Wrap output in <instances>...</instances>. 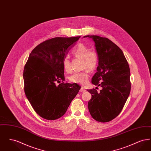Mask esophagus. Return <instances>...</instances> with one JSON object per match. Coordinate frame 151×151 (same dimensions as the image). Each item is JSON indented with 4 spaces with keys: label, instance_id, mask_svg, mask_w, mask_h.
Returning a JSON list of instances; mask_svg holds the SVG:
<instances>
[{
    "label": "esophagus",
    "instance_id": "1",
    "mask_svg": "<svg viewBox=\"0 0 151 151\" xmlns=\"http://www.w3.org/2000/svg\"><path fill=\"white\" fill-rule=\"evenodd\" d=\"M79 91H80V92H86V89H84L83 88H81Z\"/></svg>",
    "mask_w": 151,
    "mask_h": 151
}]
</instances>
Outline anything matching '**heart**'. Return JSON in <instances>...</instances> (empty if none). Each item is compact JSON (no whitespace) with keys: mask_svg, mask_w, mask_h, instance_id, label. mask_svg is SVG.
<instances>
[{"mask_svg":"<svg viewBox=\"0 0 151 151\" xmlns=\"http://www.w3.org/2000/svg\"><path fill=\"white\" fill-rule=\"evenodd\" d=\"M72 55L76 58H81L83 68H87L92 71L96 68L98 63V55L97 52L93 50H89L88 46L84 43H79L72 50ZM63 67L65 71H71V62L68 57L63 59ZM89 78V73L87 69L81 72H76L70 77V81L81 86H86Z\"/></svg>","mask_w":151,"mask_h":151,"instance_id":"b5f03b06","label":"heart"}]
</instances>
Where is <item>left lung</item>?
<instances>
[{"instance_id":"left-lung-1","label":"left lung","mask_w":151,"mask_h":151,"mask_svg":"<svg viewBox=\"0 0 151 151\" xmlns=\"http://www.w3.org/2000/svg\"><path fill=\"white\" fill-rule=\"evenodd\" d=\"M93 40L98 55L99 65L92 83L102 87L98 93L95 89L88 102L89 113L98 122L111 121L122 111L131 91L129 65L122 50L107 38L86 36Z\"/></svg>"}]
</instances>
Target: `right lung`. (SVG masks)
Instances as JSON below:
<instances>
[{"label": "right lung", "mask_w": 151, "mask_h": 151, "mask_svg": "<svg viewBox=\"0 0 151 151\" xmlns=\"http://www.w3.org/2000/svg\"><path fill=\"white\" fill-rule=\"evenodd\" d=\"M80 36L55 37L32 50L24 67L23 78L27 98L36 113L47 120L60 118L78 93L77 84L65 81L63 59Z\"/></svg>", "instance_id": "1"}]
</instances>
